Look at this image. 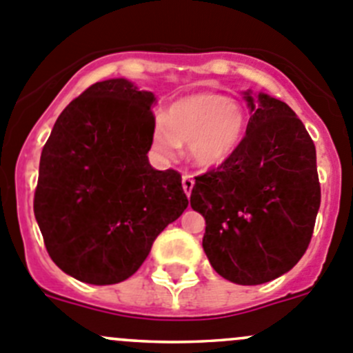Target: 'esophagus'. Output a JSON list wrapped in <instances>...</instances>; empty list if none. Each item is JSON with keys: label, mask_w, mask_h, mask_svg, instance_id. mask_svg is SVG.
I'll return each mask as SVG.
<instances>
[{"label": "esophagus", "mask_w": 353, "mask_h": 353, "mask_svg": "<svg viewBox=\"0 0 353 353\" xmlns=\"http://www.w3.org/2000/svg\"><path fill=\"white\" fill-rule=\"evenodd\" d=\"M181 185H183V190L188 197L192 192V188H194V178H192L190 175H183L181 176Z\"/></svg>", "instance_id": "esophagus-1"}]
</instances>
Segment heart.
I'll return each instance as SVG.
<instances>
[{"label": "heart", "mask_w": 353, "mask_h": 353, "mask_svg": "<svg viewBox=\"0 0 353 353\" xmlns=\"http://www.w3.org/2000/svg\"><path fill=\"white\" fill-rule=\"evenodd\" d=\"M247 114L236 101L221 94L199 92L180 97L166 111V118L152 123V148L172 158L187 142L188 159L199 168L225 165L245 135Z\"/></svg>", "instance_id": "obj_1"}]
</instances>
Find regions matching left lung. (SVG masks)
<instances>
[{
	"instance_id": "1",
	"label": "left lung",
	"mask_w": 353,
	"mask_h": 353,
	"mask_svg": "<svg viewBox=\"0 0 353 353\" xmlns=\"http://www.w3.org/2000/svg\"><path fill=\"white\" fill-rule=\"evenodd\" d=\"M250 118L235 154L195 178L190 205L205 219L202 247L216 273L261 285L307 250L321 204L316 148L288 104L245 90Z\"/></svg>"
}]
</instances>
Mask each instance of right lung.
Wrapping results in <instances>:
<instances>
[{
    "label": "right lung",
    "mask_w": 353,
    "mask_h": 353,
    "mask_svg": "<svg viewBox=\"0 0 353 353\" xmlns=\"http://www.w3.org/2000/svg\"><path fill=\"white\" fill-rule=\"evenodd\" d=\"M154 104L128 79L94 83L61 111L41 152L34 214L53 263L75 280L130 278L187 209L180 173L149 163Z\"/></svg>",
    "instance_id": "obj_1"
}]
</instances>
